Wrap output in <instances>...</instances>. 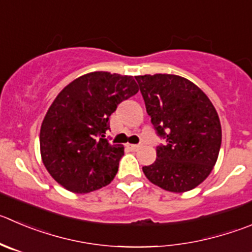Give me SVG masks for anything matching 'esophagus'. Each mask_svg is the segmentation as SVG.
<instances>
[{
	"mask_svg": "<svg viewBox=\"0 0 252 252\" xmlns=\"http://www.w3.org/2000/svg\"><path fill=\"white\" fill-rule=\"evenodd\" d=\"M128 148L132 151H138L141 148L140 145H128Z\"/></svg>",
	"mask_w": 252,
	"mask_h": 252,
	"instance_id": "1",
	"label": "esophagus"
}]
</instances>
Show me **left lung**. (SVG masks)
<instances>
[{
    "label": "left lung",
    "mask_w": 252,
    "mask_h": 252,
    "mask_svg": "<svg viewBox=\"0 0 252 252\" xmlns=\"http://www.w3.org/2000/svg\"><path fill=\"white\" fill-rule=\"evenodd\" d=\"M151 121L166 145L142 167L151 183L184 193L207 179L217 163L221 125L214 105L200 88L173 74L135 76Z\"/></svg>",
    "instance_id": "8db88e82"
}]
</instances>
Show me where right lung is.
<instances>
[{
    "label": "right lung",
    "instance_id": "obj_1",
    "mask_svg": "<svg viewBox=\"0 0 252 252\" xmlns=\"http://www.w3.org/2000/svg\"><path fill=\"white\" fill-rule=\"evenodd\" d=\"M137 92L133 76L93 71L76 78L57 95L39 133L43 164L54 181L78 194L111 183L124 146L104 138L109 117L120 102Z\"/></svg>",
    "mask_w": 252,
    "mask_h": 252
}]
</instances>
